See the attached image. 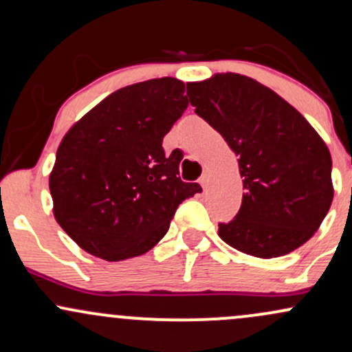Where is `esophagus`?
Masks as SVG:
<instances>
[{
	"mask_svg": "<svg viewBox=\"0 0 352 352\" xmlns=\"http://www.w3.org/2000/svg\"><path fill=\"white\" fill-rule=\"evenodd\" d=\"M200 185H201V187H204V190L208 187V175H201V179H200Z\"/></svg>",
	"mask_w": 352,
	"mask_h": 352,
	"instance_id": "34e87169",
	"label": "esophagus"
}]
</instances>
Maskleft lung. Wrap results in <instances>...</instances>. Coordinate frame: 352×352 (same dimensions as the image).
I'll return each instance as SVG.
<instances>
[{"label": "left lung", "mask_w": 352, "mask_h": 352, "mask_svg": "<svg viewBox=\"0 0 352 352\" xmlns=\"http://www.w3.org/2000/svg\"><path fill=\"white\" fill-rule=\"evenodd\" d=\"M187 94L235 152L243 177L240 212L218 225L221 240L258 258L305 245L334 197L329 148L313 125L272 89L235 72L188 82Z\"/></svg>", "instance_id": "obj_1"}]
</instances>
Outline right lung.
<instances>
[{
    "mask_svg": "<svg viewBox=\"0 0 352 352\" xmlns=\"http://www.w3.org/2000/svg\"><path fill=\"white\" fill-rule=\"evenodd\" d=\"M187 106L182 80H144L112 92L63 137L50 173L52 213L84 252L106 261L147 253L182 201L201 192L180 180V153L162 147Z\"/></svg>",
    "mask_w": 352,
    "mask_h": 352,
    "instance_id": "add662e5",
    "label": "right lung"
}]
</instances>
